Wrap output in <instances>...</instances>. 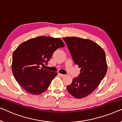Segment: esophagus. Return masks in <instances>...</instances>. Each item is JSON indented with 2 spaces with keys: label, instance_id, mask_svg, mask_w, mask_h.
Segmentation results:
<instances>
[{
  "label": "esophagus",
  "instance_id": "esophagus-1",
  "mask_svg": "<svg viewBox=\"0 0 122 122\" xmlns=\"http://www.w3.org/2000/svg\"><path fill=\"white\" fill-rule=\"evenodd\" d=\"M59 76H60V77H65V74H61V73H59Z\"/></svg>",
  "mask_w": 122,
  "mask_h": 122
}]
</instances>
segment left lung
Instances as JSON below:
<instances>
[{"label":"left lung","instance_id":"8db88e82","mask_svg":"<svg viewBox=\"0 0 122 122\" xmlns=\"http://www.w3.org/2000/svg\"><path fill=\"white\" fill-rule=\"evenodd\" d=\"M74 63L81 68L77 78L67 86L71 95L77 99L86 97L100 84L107 70L106 55L94 41L78 37L63 38Z\"/></svg>","mask_w":122,"mask_h":122}]
</instances>
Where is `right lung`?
<instances>
[{
  "mask_svg": "<svg viewBox=\"0 0 122 122\" xmlns=\"http://www.w3.org/2000/svg\"><path fill=\"white\" fill-rule=\"evenodd\" d=\"M65 44L60 38L41 36L22 43L12 55V72L16 81L29 93L40 95L46 90L56 72L44 69L54 52Z\"/></svg>",
  "mask_w": 122,
  "mask_h": 122,
  "instance_id": "add662e5",
  "label": "right lung"
}]
</instances>
